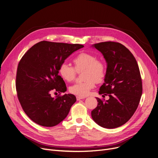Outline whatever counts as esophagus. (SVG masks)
Returning a JSON list of instances; mask_svg holds the SVG:
<instances>
[{
    "label": "esophagus",
    "mask_w": 158,
    "mask_h": 158,
    "mask_svg": "<svg viewBox=\"0 0 158 158\" xmlns=\"http://www.w3.org/2000/svg\"><path fill=\"white\" fill-rule=\"evenodd\" d=\"M76 98L77 101H80L81 99H83V98H85V97H79V96H77L76 97Z\"/></svg>",
    "instance_id": "obj_1"
}]
</instances>
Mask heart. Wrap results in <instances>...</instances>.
Listing matches in <instances>:
<instances>
[{"label": "heart", "mask_w": 158, "mask_h": 158, "mask_svg": "<svg viewBox=\"0 0 158 158\" xmlns=\"http://www.w3.org/2000/svg\"><path fill=\"white\" fill-rule=\"evenodd\" d=\"M74 67L67 63H63L59 67L60 76L65 81L71 82L76 77L77 72L84 70L82 79L84 81L70 87L71 94L79 97L87 96L97 82H102L106 75V64L101 60L97 59L95 54L82 52L73 60Z\"/></svg>", "instance_id": "obj_1"}]
</instances>
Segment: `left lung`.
I'll return each mask as SVG.
<instances>
[{"instance_id":"left-lung-1","label":"left lung","mask_w":158,"mask_h":158,"mask_svg":"<svg viewBox=\"0 0 158 158\" xmlns=\"http://www.w3.org/2000/svg\"><path fill=\"white\" fill-rule=\"evenodd\" d=\"M107 62L106 75L99 94L108 95L106 101L97 97V106L92 111L100 126L113 129L126 123L134 114L142 95V81L134 56L122 44L105 41L94 45Z\"/></svg>"}]
</instances>
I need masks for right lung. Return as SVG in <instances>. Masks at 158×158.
I'll list each match as a JSON object with an SVG mask.
<instances>
[{
  "instance_id": "obj_1",
  "label": "right lung",
  "mask_w": 158,
  "mask_h": 158,
  "mask_svg": "<svg viewBox=\"0 0 158 158\" xmlns=\"http://www.w3.org/2000/svg\"><path fill=\"white\" fill-rule=\"evenodd\" d=\"M80 44L41 41L31 47L20 60L16 76L17 97L23 111L38 125L53 127L68 115L76 97L60 95L66 91L59 67ZM60 94L55 98L51 93Z\"/></svg>"
}]
</instances>
